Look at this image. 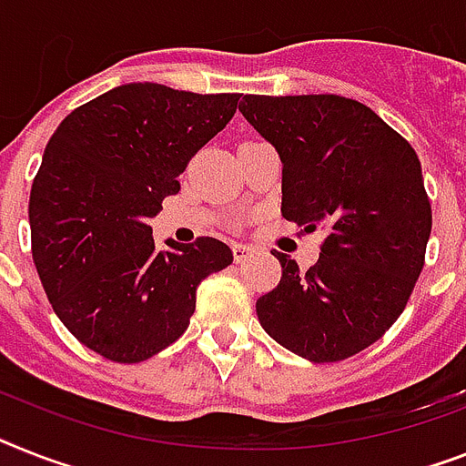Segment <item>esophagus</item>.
<instances>
[{
	"label": "esophagus",
	"mask_w": 466,
	"mask_h": 466,
	"mask_svg": "<svg viewBox=\"0 0 466 466\" xmlns=\"http://www.w3.org/2000/svg\"><path fill=\"white\" fill-rule=\"evenodd\" d=\"M249 255H252V245H248V242H236L233 245V257H236V261H245Z\"/></svg>",
	"instance_id": "esophagus-1"
}]
</instances>
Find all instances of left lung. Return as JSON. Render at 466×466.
<instances>
[{
  "label": "left lung",
  "mask_w": 466,
  "mask_h": 466,
  "mask_svg": "<svg viewBox=\"0 0 466 466\" xmlns=\"http://www.w3.org/2000/svg\"><path fill=\"white\" fill-rule=\"evenodd\" d=\"M240 114L279 152L283 218L329 230L307 271L274 252L283 276L257 299L261 329L309 362L357 355L393 326L424 268L431 205L417 152L338 95H245Z\"/></svg>",
  "instance_id": "obj_1"
}]
</instances>
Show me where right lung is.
Segmentation results:
<instances>
[{
  "label": "right lung",
  "instance_id": "add662e5",
  "mask_svg": "<svg viewBox=\"0 0 466 466\" xmlns=\"http://www.w3.org/2000/svg\"><path fill=\"white\" fill-rule=\"evenodd\" d=\"M238 99L126 83L71 111L45 147L28 207L35 267L61 324L111 362L178 340L199 283L233 261L217 238L157 249L149 218Z\"/></svg>",
  "mask_w": 466,
  "mask_h": 466
}]
</instances>
